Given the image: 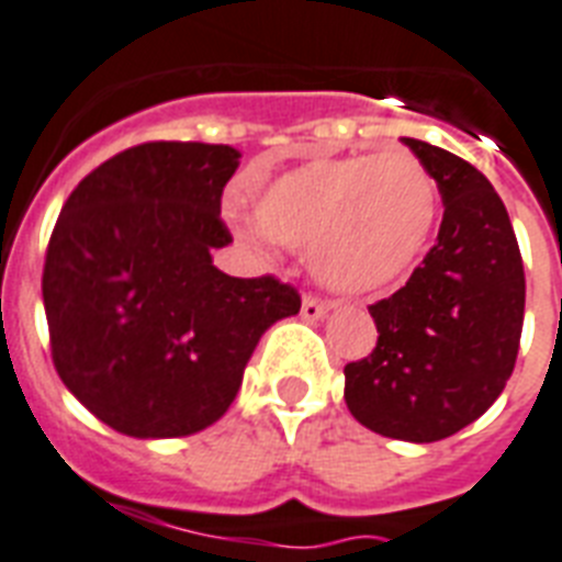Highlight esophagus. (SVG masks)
I'll list each match as a JSON object with an SVG mask.
<instances>
[{
    "mask_svg": "<svg viewBox=\"0 0 562 562\" xmlns=\"http://www.w3.org/2000/svg\"><path fill=\"white\" fill-rule=\"evenodd\" d=\"M326 312H328L326 300H321V296H314V294L303 296V317H305V321H317V317H323Z\"/></svg>",
    "mask_w": 562,
    "mask_h": 562,
    "instance_id": "esophagus-1",
    "label": "esophagus"
}]
</instances>
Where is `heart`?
<instances>
[{"mask_svg":"<svg viewBox=\"0 0 562 562\" xmlns=\"http://www.w3.org/2000/svg\"><path fill=\"white\" fill-rule=\"evenodd\" d=\"M271 239L308 254L340 291H375L422 259L439 216V190L409 153L323 158L282 172L254 195Z\"/></svg>","mask_w":562,"mask_h":562,"instance_id":"1","label":"heart"}]
</instances>
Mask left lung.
Returning a JSON list of instances; mask_svg holds the SVG:
<instances>
[{
    "label": "left lung",
    "mask_w": 562,
    "mask_h": 562,
    "mask_svg": "<svg viewBox=\"0 0 562 562\" xmlns=\"http://www.w3.org/2000/svg\"><path fill=\"white\" fill-rule=\"evenodd\" d=\"M439 184V239L404 289L369 305L378 344L346 363V407L372 432L439 441L485 413L508 384L526 314V271L508 210L482 172L404 138Z\"/></svg>",
    "instance_id": "1"
}]
</instances>
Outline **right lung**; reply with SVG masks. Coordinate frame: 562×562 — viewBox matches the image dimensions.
Instances as JSON below:
<instances>
[{"label": "right lung", "instance_id": "obj_1", "mask_svg": "<svg viewBox=\"0 0 562 562\" xmlns=\"http://www.w3.org/2000/svg\"><path fill=\"white\" fill-rule=\"evenodd\" d=\"M227 144L149 140L71 190L48 239L43 303L59 381L112 430L178 439L218 422L271 323L300 312L277 277H227Z\"/></svg>", "mask_w": 562, "mask_h": 562}]
</instances>
